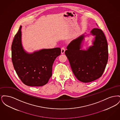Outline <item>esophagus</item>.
<instances>
[{
	"instance_id": "1",
	"label": "esophagus",
	"mask_w": 120,
	"mask_h": 120,
	"mask_svg": "<svg viewBox=\"0 0 120 120\" xmlns=\"http://www.w3.org/2000/svg\"><path fill=\"white\" fill-rule=\"evenodd\" d=\"M65 51V48L64 47H63L61 48V52L62 53H64Z\"/></svg>"
}]
</instances>
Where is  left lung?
I'll list each match as a JSON object with an SVG mask.
<instances>
[{
    "label": "left lung",
    "instance_id": "8db88e82",
    "mask_svg": "<svg viewBox=\"0 0 120 120\" xmlns=\"http://www.w3.org/2000/svg\"><path fill=\"white\" fill-rule=\"evenodd\" d=\"M91 34L95 35L94 45L87 50H80L84 34L72 41L67 47L65 54L76 78L84 83L97 80L103 75L109 58L108 45L102 30L94 28Z\"/></svg>",
    "mask_w": 120,
    "mask_h": 120
}]
</instances>
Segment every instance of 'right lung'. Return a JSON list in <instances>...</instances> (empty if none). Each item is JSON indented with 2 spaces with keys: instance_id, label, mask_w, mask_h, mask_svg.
Returning <instances> with one entry per match:
<instances>
[{
  "instance_id": "right-lung-1",
  "label": "right lung",
  "mask_w": 120,
  "mask_h": 120,
  "mask_svg": "<svg viewBox=\"0 0 120 120\" xmlns=\"http://www.w3.org/2000/svg\"><path fill=\"white\" fill-rule=\"evenodd\" d=\"M20 26L11 45V60L18 77L30 86L46 84L52 75V67L56 58L61 54L60 48L43 49L33 53L24 51L21 43Z\"/></svg>"
}]
</instances>
